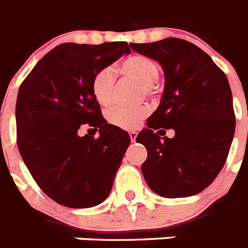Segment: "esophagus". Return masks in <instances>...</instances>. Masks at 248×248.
Masks as SVG:
<instances>
[{"instance_id": "34e87169", "label": "esophagus", "mask_w": 248, "mask_h": 248, "mask_svg": "<svg viewBox=\"0 0 248 248\" xmlns=\"http://www.w3.org/2000/svg\"><path fill=\"white\" fill-rule=\"evenodd\" d=\"M129 137H130V140H132V142H136L137 133L136 132H129Z\"/></svg>"}]
</instances>
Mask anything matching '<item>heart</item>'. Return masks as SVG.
<instances>
[{
    "label": "heart",
    "instance_id": "obj_1",
    "mask_svg": "<svg viewBox=\"0 0 248 248\" xmlns=\"http://www.w3.org/2000/svg\"><path fill=\"white\" fill-rule=\"evenodd\" d=\"M118 71L122 75L128 76L142 83L144 93H152L155 91L156 81L159 77V65L149 57L142 54H133L126 57L118 64ZM115 73L110 67H104L96 72L91 83L92 93L99 104L109 106L114 101L115 89ZM148 114V108H124L112 106L108 111V120L112 125L124 129H134L140 124L142 119Z\"/></svg>",
    "mask_w": 248,
    "mask_h": 248
}]
</instances>
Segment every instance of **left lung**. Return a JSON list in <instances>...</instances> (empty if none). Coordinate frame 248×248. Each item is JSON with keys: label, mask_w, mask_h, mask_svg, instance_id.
<instances>
[{"label": "left lung", "mask_w": 248, "mask_h": 248, "mask_svg": "<svg viewBox=\"0 0 248 248\" xmlns=\"http://www.w3.org/2000/svg\"><path fill=\"white\" fill-rule=\"evenodd\" d=\"M132 49L155 59L165 73L158 109L137 142L147 148L146 183L165 198L195 195L214 181L227 161L236 120L232 91L222 69L199 46L166 38ZM173 128L175 137H164Z\"/></svg>", "instance_id": "obj_1"}]
</instances>
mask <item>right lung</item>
Segmentation results:
<instances>
[{
  "label": "right lung",
  "instance_id": "right-lung-1",
  "mask_svg": "<svg viewBox=\"0 0 248 248\" xmlns=\"http://www.w3.org/2000/svg\"><path fill=\"white\" fill-rule=\"evenodd\" d=\"M128 43H64L46 53L21 83L16 101L17 147L39 187L61 205L91 208L111 191L129 134L102 118L91 83ZM82 124L99 139L78 134Z\"/></svg>",
  "mask_w": 248,
  "mask_h": 248
}]
</instances>
